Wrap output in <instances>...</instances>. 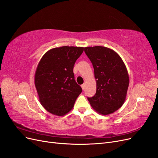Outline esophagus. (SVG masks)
I'll return each mask as SVG.
<instances>
[{"mask_svg": "<svg viewBox=\"0 0 158 158\" xmlns=\"http://www.w3.org/2000/svg\"><path fill=\"white\" fill-rule=\"evenodd\" d=\"M81 87H82V89L84 90V89H85V84H83L82 85H81Z\"/></svg>", "mask_w": 158, "mask_h": 158, "instance_id": "34e87169", "label": "esophagus"}]
</instances>
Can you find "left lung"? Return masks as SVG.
<instances>
[{"mask_svg":"<svg viewBox=\"0 0 158 158\" xmlns=\"http://www.w3.org/2000/svg\"><path fill=\"white\" fill-rule=\"evenodd\" d=\"M84 51L94 69L96 93L88 98L97 113L106 115L114 113L125 102L129 76L121 56L111 49L102 46L85 47Z\"/></svg>","mask_w":158,"mask_h":158,"instance_id":"obj_1","label":"left lung"}]
</instances>
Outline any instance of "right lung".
Here are the masks:
<instances>
[{"mask_svg": "<svg viewBox=\"0 0 158 158\" xmlns=\"http://www.w3.org/2000/svg\"><path fill=\"white\" fill-rule=\"evenodd\" d=\"M83 51L82 47H56L46 52L38 63L35 88L41 106L52 114L68 113L82 92L74 80L73 69Z\"/></svg>", "mask_w": 158, "mask_h": 158, "instance_id": "obj_1", "label": "right lung"}]
</instances>
